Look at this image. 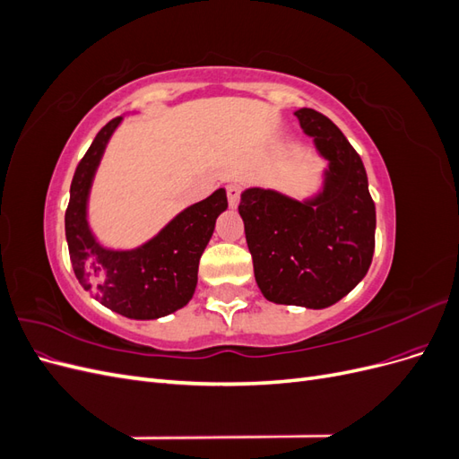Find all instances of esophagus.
Segmentation results:
<instances>
[{"mask_svg": "<svg viewBox=\"0 0 459 459\" xmlns=\"http://www.w3.org/2000/svg\"><path fill=\"white\" fill-rule=\"evenodd\" d=\"M239 197H241V186L239 184H230L228 186V201H230L231 208L239 204Z\"/></svg>", "mask_w": 459, "mask_h": 459, "instance_id": "1", "label": "esophagus"}]
</instances>
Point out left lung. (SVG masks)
Returning a JSON list of instances; mask_svg holds the SVG:
<instances>
[{
    "label": "left lung",
    "instance_id": "left-lung-1",
    "mask_svg": "<svg viewBox=\"0 0 459 459\" xmlns=\"http://www.w3.org/2000/svg\"><path fill=\"white\" fill-rule=\"evenodd\" d=\"M295 117L327 160L310 197L247 187L239 214L262 295L322 310L364 280L375 248V204L364 162L342 132L314 108Z\"/></svg>",
    "mask_w": 459,
    "mask_h": 459
}]
</instances>
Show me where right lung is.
Returning <instances> with one entry per match:
<instances>
[{
    "label": "right lung",
    "instance_id": "1",
    "mask_svg": "<svg viewBox=\"0 0 459 459\" xmlns=\"http://www.w3.org/2000/svg\"><path fill=\"white\" fill-rule=\"evenodd\" d=\"M124 117L95 135L71 184L65 231L76 280L91 299L130 319H159L191 300L199 260L211 241L216 218L228 208L226 189L189 204L145 243L132 248L107 247L90 226V193L110 137Z\"/></svg>",
    "mask_w": 459,
    "mask_h": 459
}]
</instances>
